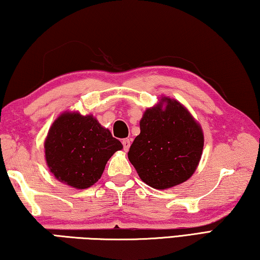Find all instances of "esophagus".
<instances>
[{
	"label": "esophagus",
	"mask_w": 260,
	"mask_h": 260,
	"mask_svg": "<svg viewBox=\"0 0 260 260\" xmlns=\"http://www.w3.org/2000/svg\"><path fill=\"white\" fill-rule=\"evenodd\" d=\"M122 146H124V150L128 151V149L131 147V140L129 139H124L122 140Z\"/></svg>",
	"instance_id": "34e87169"
}]
</instances>
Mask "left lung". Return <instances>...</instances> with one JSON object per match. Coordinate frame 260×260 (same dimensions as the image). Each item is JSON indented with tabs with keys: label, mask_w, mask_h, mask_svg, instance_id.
<instances>
[{
	"label": "left lung",
	"mask_w": 260,
	"mask_h": 260,
	"mask_svg": "<svg viewBox=\"0 0 260 260\" xmlns=\"http://www.w3.org/2000/svg\"><path fill=\"white\" fill-rule=\"evenodd\" d=\"M140 131L129 148L128 159L143 182L160 190L191 177L201 160L204 135L181 103L161 98L144 111Z\"/></svg>",
	"instance_id": "obj_1"
}]
</instances>
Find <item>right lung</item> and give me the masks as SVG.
Listing matches in <instances>:
<instances>
[{"label": "right lung", "mask_w": 260, "mask_h": 260, "mask_svg": "<svg viewBox=\"0 0 260 260\" xmlns=\"http://www.w3.org/2000/svg\"><path fill=\"white\" fill-rule=\"evenodd\" d=\"M122 144L91 114L64 112L45 141L47 165L58 181L76 189L93 186L102 177L108 160Z\"/></svg>", "instance_id": "right-lung-1"}]
</instances>
